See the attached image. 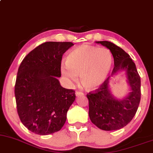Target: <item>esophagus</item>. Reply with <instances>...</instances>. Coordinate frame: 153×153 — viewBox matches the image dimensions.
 Returning a JSON list of instances; mask_svg holds the SVG:
<instances>
[{
	"mask_svg": "<svg viewBox=\"0 0 153 153\" xmlns=\"http://www.w3.org/2000/svg\"><path fill=\"white\" fill-rule=\"evenodd\" d=\"M75 95H76V96H82V95H84L83 93H82V92H79V91H76L75 92Z\"/></svg>",
	"mask_w": 153,
	"mask_h": 153,
	"instance_id": "esophagus-1",
	"label": "esophagus"
}]
</instances>
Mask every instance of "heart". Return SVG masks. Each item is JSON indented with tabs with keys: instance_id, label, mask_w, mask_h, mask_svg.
Returning a JSON list of instances; mask_svg holds the SVG:
<instances>
[{
	"instance_id": "heart-1",
	"label": "heart",
	"mask_w": 153,
	"mask_h": 153,
	"mask_svg": "<svg viewBox=\"0 0 153 153\" xmlns=\"http://www.w3.org/2000/svg\"><path fill=\"white\" fill-rule=\"evenodd\" d=\"M60 65V73L68 83L80 80L88 91L100 87L108 78L113 63V57L109 49L93 45H82L71 51Z\"/></svg>"
}]
</instances>
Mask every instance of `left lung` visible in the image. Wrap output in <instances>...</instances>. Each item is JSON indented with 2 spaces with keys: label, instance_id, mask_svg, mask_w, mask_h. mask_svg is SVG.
Returning <instances> with one entry per match:
<instances>
[{
  "label": "left lung",
  "instance_id": "1",
  "mask_svg": "<svg viewBox=\"0 0 153 153\" xmlns=\"http://www.w3.org/2000/svg\"><path fill=\"white\" fill-rule=\"evenodd\" d=\"M112 53L114 68L111 76L126 72L130 92L123 99L112 94L110 77L95 93L87 95L89 101V117L91 122L101 130H116L124 128L135 116L140 101V78L135 64L126 51L109 41H97Z\"/></svg>",
  "mask_w": 153,
  "mask_h": 153
}]
</instances>
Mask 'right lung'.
<instances>
[{
	"mask_svg": "<svg viewBox=\"0 0 153 153\" xmlns=\"http://www.w3.org/2000/svg\"><path fill=\"white\" fill-rule=\"evenodd\" d=\"M71 42H46L33 50L20 65L15 85L18 115L30 131L40 135L58 132L75 100V91L60 85L63 53Z\"/></svg>",
	"mask_w": 153,
	"mask_h": 153,
	"instance_id": "obj_1",
	"label": "right lung"
}]
</instances>
